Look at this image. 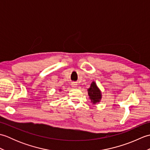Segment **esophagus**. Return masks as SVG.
Wrapping results in <instances>:
<instances>
[{
  "instance_id": "esophagus-1",
  "label": "esophagus",
  "mask_w": 150,
  "mask_h": 150,
  "mask_svg": "<svg viewBox=\"0 0 150 150\" xmlns=\"http://www.w3.org/2000/svg\"><path fill=\"white\" fill-rule=\"evenodd\" d=\"M71 87H73V88H77V82H71Z\"/></svg>"
}]
</instances>
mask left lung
<instances>
[{"instance_id": "left-lung-1", "label": "left lung", "mask_w": 150, "mask_h": 150, "mask_svg": "<svg viewBox=\"0 0 150 150\" xmlns=\"http://www.w3.org/2000/svg\"><path fill=\"white\" fill-rule=\"evenodd\" d=\"M88 93L91 102L93 104H97L100 101L102 98L101 91L95 82H92L90 88L88 89Z\"/></svg>"}]
</instances>
